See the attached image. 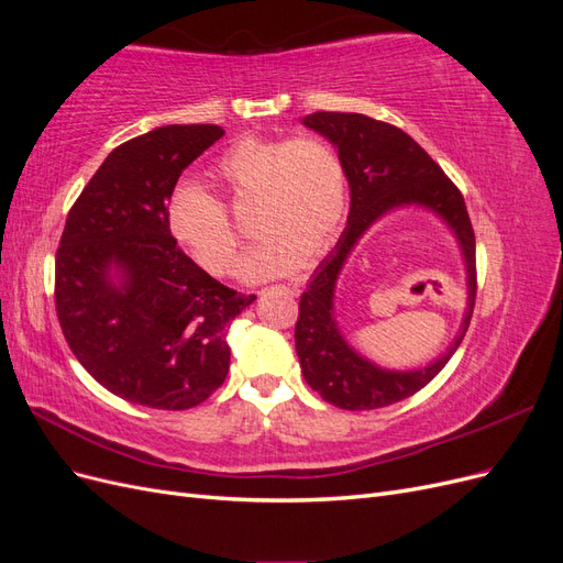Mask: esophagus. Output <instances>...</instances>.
Wrapping results in <instances>:
<instances>
[{"label": "esophagus", "mask_w": 563, "mask_h": 563, "mask_svg": "<svg viewBox=\"0 0 563 563\" xmlns=\"http://www.w3.org/2000/svg\"><path fill=\"white\" fill-rule=\"evenodd\" d=\"M279 288H284V291L291 294V296H298V294H300V286H298V284H282Z\"/></svg>", "instance_id": "esophagus-1"}]
</instances>
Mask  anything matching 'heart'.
<instances>
[{"label":"heart","mask_w":563,"mask_h":563,"mask_svg":"<svg viewBox=\"0 0 563 563\" xmlns=\"http://www.w3.org/2000/svg\"><path fill=\"white\" fill-rule=\"evenodd\" d=\"M213 176L234 195H255V228L265 232L234 267L244 284H261L319 258L343 225L350 201L345 164L314 133L291 139H242L223 152ZM166 225L203 267L220 275L234 258L236 234L223 201L185 180L168 197Z\"/></svg>","instance_id":"heart-1"}]
</instances>
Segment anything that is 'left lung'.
Wrapping results in <instances>:
<instances>
[{
	"label": "left lung",
	"instance_id": "1",
	"mask_svg": "<svg viewBox=\"0 0 563 563\" xmlns=\"http://www.w3.org/2000/svg\"><path fill=\"white\" fill-rule=\"evenodd\" d=\"M302 126L338 150L350 185L347 228L300 296L296 352L302 376L329 404L347 411L397 404L416 395L449 364L470 327L476 267L465 199L428 152L397 126L356 112H314L302 117ZM401 208H422L448 225L464 258L468 284V305L456 338L437 361L406 372L385 369L352 349L334 317V286L349 253L378 219Z\"/></svg>",
	"mask_w": 563,
	"mask_h": 563
}]
</instances>
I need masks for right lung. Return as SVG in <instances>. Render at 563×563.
<instances>
[{
    "mask_svg": "<svg viewBox=\"0 0 563 563\" xmlns=\"http://www.w3.org/2000/svg\"><path fill=\"white\" fill-rule=\"evenodd\" d=\"M223 133L168 124L122 143L65 220L60 329L77 362L131 404L185 411L209 399L230 371L228 327L255 300L207 275L166 225L180 174Z\"/></svg>",
    "mask_w": 563,
    "mask_h": 563,
    "instance_id": "right-lung-1",
    "label": "right lung"
}]
</instances>
